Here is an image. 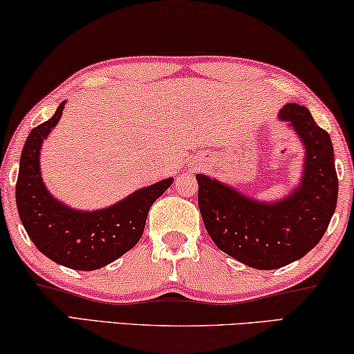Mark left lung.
Returning a JSON list of instances; mask_svg holds the SVG:
<instances>
[{"label": "left lung", "instance_id": "1", "mask_svg": "<svg viewBox=\"0 0 354 354\" xmlns=\"http://www.w3.org/2000/svg\"><path fill=\"white\" fill-rule=\"evenodd\" d=\"M305 146L299 187L279 202L263 203L230 186L197 175L198 208L211 240L234 259L273 270L304 257L319 243L335 211L339 179L334 147L310 111L289 103L279 111Z\"/></svg>", "mask_w": 354, "mask_h": 354}]
</instances>
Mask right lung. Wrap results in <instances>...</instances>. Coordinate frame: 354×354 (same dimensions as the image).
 <instances>
[{
	"label": "right lung",
	"mask_w": 354,
	"mask_h": 354,
	"mask_svg": "<svg viewBox=\"0 0 354 354\" xmlns=\"http://www.w3.org/2000/svg\"><path fill=\"white\" fill-rule=\"evenodd\" d=\"M65 102L49 120L35 127L20 157L15 202L20 221L35 246L60 266L73 270H97L138 243L149 208L171 186L173 178L147 186L97 211H77L59 202L41 178L42 141L59 124Z\"/></svg>",
	"instance_id": "obj_1"
}]
</instances>
